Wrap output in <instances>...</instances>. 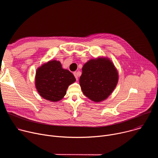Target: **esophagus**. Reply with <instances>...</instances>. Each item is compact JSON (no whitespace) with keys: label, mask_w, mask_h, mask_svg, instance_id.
I'll use <instances>...</instances> for the list:
<instances>
[{"label":"esophagus","mask_w":158,"mask_h":158,"mask_svg":"<svg viewBox=\"0 0 158 158\" xmlns=\"http://www.w3.org/2000/svg\"><path fill=\"white\" fill-rule=\"evenodd\" d=\"M74 75L76 79V80H78V77L80 76V73L79 72H74Z\"/></svg>","instance_id":"34e87169"}]
</instances>
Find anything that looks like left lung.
Listing matches in <instances>:
<instances>
[{
    "label": "left lung",
    "instance_id": "1",
    "mask_svg": "<svg viewBox=\"0 0 158 158\" xmlns=\"http://www.w3.org/2000/svg\"><path fill=\"white\" fill-rule=\"evenodd\" d=\"M79 84L83 94L98 102L106 99L118 82L117 69L107 57H98L87 61L82 67Z\"/></svg>",
    "mask_w": 158,
    "mask_h": 158
}]
</instances>
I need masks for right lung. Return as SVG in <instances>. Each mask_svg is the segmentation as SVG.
<instances>
[{
    "mask_svg": "<svg viewBox=\"0 0 158 158\" xmlns=\"http://www.w3.org/2000/svg\"><path fill=\"white\" fill-rule=\"evenodd\" d=\"M76 81L74 75L62 67L60 62L50 60L37 68L35 85L40 96L52 102L61 100L68 86Z\"/></svg>",
    "mask_w": 158,
    "mask_h": 158,
    "instance_id": "right-lung-1",
    "label": "right lung"
}]
</instances>
